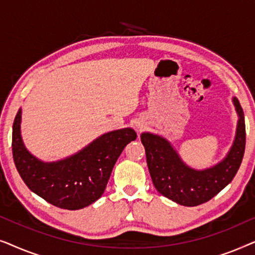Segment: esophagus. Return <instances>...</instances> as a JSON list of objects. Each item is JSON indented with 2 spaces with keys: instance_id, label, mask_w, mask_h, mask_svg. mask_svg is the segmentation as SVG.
Listing matches in <instances>:
<instances>
[{
  "instance_id": "esophagus-1",
  "label": "esophagus",
  "mask_w": 255,
  "mask_h": 255,
  "mask_svg": "<svg viewBox=\"0 0 255 255\" xmlns=\"http://www.w3.org/2000/svg\"><path fill=\"white\" fill-rule=\"evenodd\" d=\"M135 128H139V130H140V128H142V124H140V123H135Z\"/></svg>"
}]
</instances>
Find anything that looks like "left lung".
Returning a JSON list of instances; mask_svg holds the SVG:
<instances>
[{
	"instance_id": "obj_1",
	"label": "left lung",
	"mask_w": 255,
	"mask_h": 255,
	"mask_svg": "<svg viewBox=\"0 0 255 255\" xmlns=\"http://www.w3.org/2000/svg\"><path fill=\"white\" fill-rule=\"evenodd\" d=\"M232 103L238 115L236 135L228 154L216 165L196 169L187 165L172 142L162 135L142 132L149 174L155 189L184 207H196L210 201L233 180L243 161L246 132L244 111L237 97Z\"/></svg>"
}]
</instances>
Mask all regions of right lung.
Returning a JSON list of instances; mask_svg holds the SVG:
<instances>
[{
  "label": "right lung",
  "mask_w": 255,
  "mask_h": 255,
  "mask_svg": "<svg viewBox=\"0 0 255 255\" xmlns=\"http://www.w3.org/2000/svg\"><path fill=\"white\" fill-rule=\"evenodd\" d=\"M20 123L22 109L17 113L12 127V155L20 177L38 196L67 210L86 208L102 196L121 153L137 138L131 128L110 131L75 154L45 162L25 147Z\"/></svg>",
  "instance_id": "add662e5"
}]
</instances>
